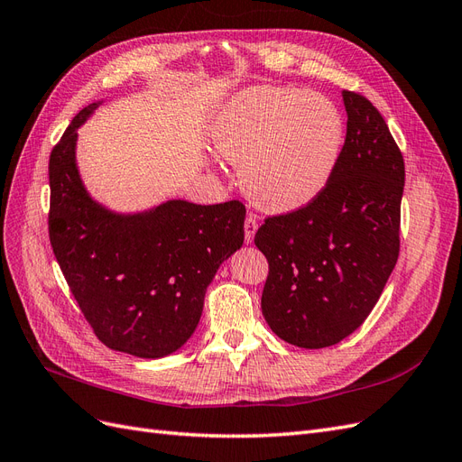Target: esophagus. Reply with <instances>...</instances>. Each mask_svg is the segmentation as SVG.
<instances>
[{
  "mask_svg": "<svg viewBox=\"0 0 462 462\" xmlns=\"http://www.w3.org/2000/svg\"><path fill=\"white\" fill-rule=\"evenodd\" d=\"M256 229H258V219L254 216H246V219H245V241L246 243H253Z\"/></svg>",
  "mask_w": 462,
  "mask_h": 462,
  "instance_id": "obj_1",
  "label": "esophagus"
}]
</instances>
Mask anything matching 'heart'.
<instances>
[{"label": "heart", "mask_w": 462, "mask_h": 462, "mask_svg": "<svg viewBox=\"0 0 462 462\" xmlns=\"http://www.w3.org/2000/svg\"><path fill=\"white\" fill-rule=\"evenodd\" d=\"M212 141L223 158L239 165L250 200L287 214L310 204L329 183L345 125L335 104L316 92L254 87L219 111Z\"/></svg>", "instance_id": "obj_1"}]
</instances>
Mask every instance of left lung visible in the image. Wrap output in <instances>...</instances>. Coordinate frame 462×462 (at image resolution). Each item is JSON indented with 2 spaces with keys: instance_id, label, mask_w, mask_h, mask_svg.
Wrapping results in <instances>:
<instances>
[{
  "instance_id": "left-lung-1",
  "label": "left lung",
  "mask_w": 462,
  "mask_h": 462,
  "mask_svg": "<svg viewBox=\"0 0 462 462\" xmlns=\"http://www.w3.org/2000/svg\"><path fill=\"white\" fill-rule=\"evenodd\" d=\"M343 102L346 136L329 183L254 235L270 265L262 314L302 348L331 346L360 328L399 258L402 153L368 97L343 90Z\"/></svg>"
}]
</instances>
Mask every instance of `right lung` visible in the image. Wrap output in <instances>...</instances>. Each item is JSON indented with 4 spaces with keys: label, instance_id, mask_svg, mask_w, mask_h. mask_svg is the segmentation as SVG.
<instances>
[{
    "label": "right lung",
    "instance_id": "right-lung-1",
    "mask_svg": "<svg viewBox=\"0 0 462 462\" xmlns=\"http://www.w3.org/2000/svg\"><path fill=\"white\" fill-rule=\"evenodd\" d=\"M96 106L79 111L50 153V243L96 337L119 353L160 358L197 329L206 287L243 245L246 208L171 200L116 216L92 202L75 143Z\"/></svg>",
    "mask_w": 462,
    "mask_h": 462
}]
</instances>
